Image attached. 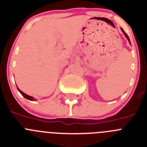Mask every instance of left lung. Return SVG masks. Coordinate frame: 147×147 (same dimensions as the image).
Wrapping results in <instances>:
<instances>
[{
    "mask_svg": "<svg viewBox=\"0 0 147 147\" xmlns=\"http://www.w3.org/2000/svg\"><path fill=\"white\" fill-rule=\"evenodd\" d=\"M121 31H122V32H123V33L124 34V35H125V37L127 38V40H129V37H128V35H127V34L125 33V32H124V30H123V28H121Z\"/></svg>",
    "mask_w": 147,
    "mask_h": 147,
    "instance_id": "1",
    "label": "left lung"
}]
</instances>
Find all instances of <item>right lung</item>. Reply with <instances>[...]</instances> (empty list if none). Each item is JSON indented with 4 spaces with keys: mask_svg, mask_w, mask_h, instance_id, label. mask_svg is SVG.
<instances>
[{
    "mask_svg": "<svg viewBox=\"0 0 147 147\" xmlns=\"http://www.w3.org/2000/svg\"><path fill=\"white\" fill-rule=\"evenodd\" d=\"M18 90H19V91H20V93H21V94L23 95V96L25 97L26 98H27V99H28V100H32H32H34V98H33V97L30 96H28V95H27V94H26V93H23V91H21V90H20V89H18Z\"/></svg>",
    "mask_w": 147,
    "mask_h": 147,
    "instance_id": "obj_1",
    "label": "right lung"
}]
</instances>
